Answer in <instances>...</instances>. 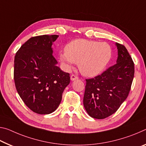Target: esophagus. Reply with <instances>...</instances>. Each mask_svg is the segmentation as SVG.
<instances>
[{
    "label": "esophagus",
    "mask_w": 146,
    "mask_h": 146,
    "mask_svg": "<svg viewBox=\"0 0 146 146\" xmlns=\"http://www.w3.org/2000/svg\"><path fill=\"white\" fill-rule=\"evenodd\" d=\"M71 81H74V80H77L78 79V77H77V76L76 75H71Z\"/></svg>",
    "instance_id": "34e87169"
}]
</instances>
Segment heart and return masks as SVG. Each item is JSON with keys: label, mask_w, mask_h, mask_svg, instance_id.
<instances>
[{"label": "heart", "mask_w": 146, "mask_h": 146, "mask_svg": "<svg viewBox=\"0 0 146 146\" xmlns=\"http://www.w3.org/2000/svg\"><path fill=\"white\" fill-rule=\"evenodd\" d=\"M58 56L67 69L78 64L82 75L91 77L105 69L112 56V48L105 42L77 39L67 44L65 52H60Z\"/></svg>", "instance_id": "1"}]
</instances>
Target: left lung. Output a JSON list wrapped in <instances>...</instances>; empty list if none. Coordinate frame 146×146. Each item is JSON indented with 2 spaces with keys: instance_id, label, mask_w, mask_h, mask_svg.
<instances>
[{
  "instance_id": "1",
  "label": "left lung",
  "mask_w": 146,
  "mask_h": 146,
  "mask_svg": "<svg viewBox=\"0 0 146 146\" xmlns=\"http://www.w3.org/2000/svg\"><path fill=\"white\" fill-rule=\"evenodd\" d=\"M116 64L101 75L86 79L83 104L90 116L105 119L115 113L128 96L133 82L134 62L125 46L115 43Z\"/></svg>"
}]
</instances>
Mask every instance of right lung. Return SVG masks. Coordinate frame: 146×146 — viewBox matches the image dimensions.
Segmentation results:
<instances>
[{"label":"right lung","instance_id":"add662e5","mask_svg":"<svg viewBox=\"0 0 146 146\" xmlns=\"http://www.w3.org/2000/svg\"><path fill=\"white\" fill-rule=\"evenodd\" d=\"M58 35L32 37L17 52L14 81L18 94L30 109L48 114L57 109L70 77L57 66L52 43Z\"/></svg>","mask_w":146,"mask_h":146}]
</instances>
